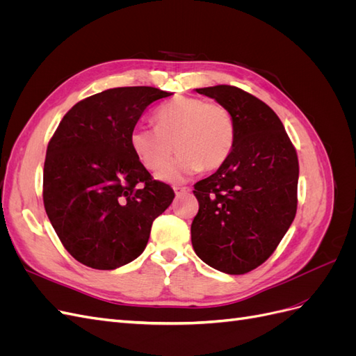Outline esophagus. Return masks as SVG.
I'll list each match as a JSON object with an SVG mask.
<instances>
[{"label":"esophagus","mask_w":356,"mask_h":356,"mask_svg":"<svg viewBox=\"0 0 356 356\" xmlns=\"http://www.w3.org/2000/svg\"><path fill=\"white\" fill-rule=\"evenodd\" d=\"M174 191H175L177 196H181L182 193L190 191V188H188V187H179V186H177V187H174Z\"/></svg>","instance_id":"34e87169"}]
</instances>
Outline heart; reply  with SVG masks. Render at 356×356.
<instances>
[{
  "instance_id": "heart-1",
  "label": "heart",
  "mask_w": 356,
  "mask_h": 356,
  "mask_svg": "<svg viewBox=\"0 0 356 356\" xmlns=\"http://www.w3.org/2000/svg\"><path fill=\"white\" fill-rule=\"evenodd\" d=\"M156 127L136 126L129 143L148 170L163 168L174 145L179 152L174 163L159 172L157 178L178 182L199 170H217L229 160L236 143V123L224 104L178 96L156 111Z\"/></svg>"
}]
</instances>
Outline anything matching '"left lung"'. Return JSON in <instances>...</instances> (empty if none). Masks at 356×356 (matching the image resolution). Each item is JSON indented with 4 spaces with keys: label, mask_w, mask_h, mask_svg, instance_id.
<instances>
[{
    "label": "left lung",
    "mask_w": 356,
    "mask_h": 356,
    "mask_svg": "<svg viewBox=\"0 0 356 356\" xmlns=\"http://www.w3.org/2000/svg\"><path fill=\"white\" fill-rule=\"evenodd\" d=\"M196 92L232 111L236 143L229 160L195 184L191 243L208 266L243 275L273 254L294 221L297 152L276 113L251 93L227 84Z\"/></svg>",
    "instance_id": "1"
}]
</instances>
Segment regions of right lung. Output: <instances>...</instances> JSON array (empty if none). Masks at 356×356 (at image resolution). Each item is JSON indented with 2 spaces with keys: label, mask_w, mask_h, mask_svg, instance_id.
<instances>
[{
  "label": "right lung",
  "mask_w": 356,
  "mask_h": 356,
  "mask_svg": "<svg viewBox=\"0 0 356 356\" xmlns=\"http://www.w3.org/2000/svg\"><path fill=\"white\" fill-rule=\"evenodd\" d=\"M170 95L148 86L92 95L63 115L49 141L42 200L62 245L81 264L113 270L134 261L174 200L129 143L147 106Z\"/></svg>",
  "instance_id": "add662e5"
}]
</instances>
